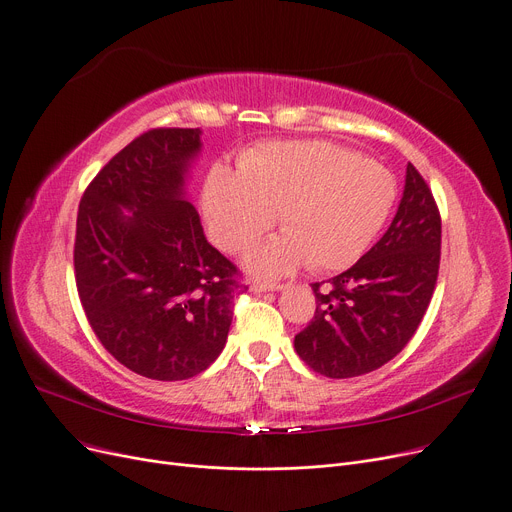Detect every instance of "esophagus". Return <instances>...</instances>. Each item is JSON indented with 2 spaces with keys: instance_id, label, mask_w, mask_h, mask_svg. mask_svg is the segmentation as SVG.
Returning <instances> with one entry per match:
<instances>
[{
  "instance_id": "obj_1",
  "label": "esophagus",
  "mask_w": 512,
  "mask_h": 512,
  "mask_svg": "<svg viewBox=\"0 0 512 512\" xmlns=\"http://www.w3.org/2000/svg\"><path fill=\"white\" fill-rule=\"evenodd\" d=\"M282 286L278 282H272V280H255L251 284V290L253 292H270V290H280Z\"/></svg>"
}]
</instances>
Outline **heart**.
Returning <instances> with one entry per match:
<instances>
[{"label": "heart", "instance_id": "1", "mask_svg": "<svg viewBox=\"0 0 512 512\" xmlns=\"http://www.w3.org/2000/svg\"><path fill=\"white\" fill-rule=\"evenodd\" d=\"M396 201L390 170L328 141H276L245 151L238 170L215 164L201 209L209 238L224 251L249 249L276 222L284 232L247 257L257 274L353 265L384 228Z\"/></svg>", "mask_w": 512, "mask_h": 512}]
</instances>
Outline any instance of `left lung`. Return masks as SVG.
Here are the masks:
<instances>
[{
    "mask_svg": "<svg viewBox=\"0 0 512 512\" xmlns=\"http://www.w3.org/2000/svg\"><path fill=\"white\" fill-rule=\"evenodd\" d=\"M442 220L423 176L407 166L386 234L346 272L311 284L317 307L294 351L326 378H357L394 359L417 332L440 270Z\"/></svg>",
    "mask_w": 512,
    "mask_h": 512,
    "instance_id": "8db88e82",
    "label": "left lung"
}]
</instances>
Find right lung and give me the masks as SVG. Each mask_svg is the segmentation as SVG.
<instances>
[{
  "instance_id": "1",
  "label": "right lung",
  "mask_w": 512,
  "mask_h": 512,
  "mask_svg": "<svg viewBox=\"0 0 512 512\" xmlns=\"http://www.w3.org/2000/svg\"><path fill=\"white\" fill-rule=\"evenodd\" d=\"M199 151V128H153L107 161L78 205L74 276L89 324L116 361L159 382L218 359L247 288L186 199Z\"/></svg>"
}]
</instances>
